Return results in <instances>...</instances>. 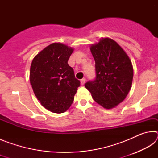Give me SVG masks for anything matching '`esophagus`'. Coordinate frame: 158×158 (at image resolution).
<instances>
[{
	"instance_id": "obj_1",
	"label": "esophagus",
	"mask_w": 158,
	"mask_h": 158,
	"mask_svg": "<svg viewBox=\"0 0 158 158\" xmlns=\"http://www.w3.org/2000/svg\"><path fill=\"white\" fill-rule=\"evenodd\" d=\"M85 82V78H83L82 79H81V81H80V83H81V85H84Z\"/></svg>"
}]
</instances>
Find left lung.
<instances>
[{
    "mask_svg": "<svg viewBox=\"0 0 158 158\" xmlns=\"http://www.w3.org/2000/svg\"><path fill=\"white\" fill-rule=\"evenodd\" d=\"M95 62L96 78L85 87L96 102L106 109L123 101L132 84L133 67L126 52L114 40L102 37L90 46Z\"/></svg>",
    "mask_w": 158,
    "mask_h": 158,
    "instance_id": "1",
    "label": "left lung"
}]
</instances>
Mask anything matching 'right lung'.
I'll use <instances>...</instances> for the list:
<instances>
[{"label":"right lung","instance_id":"add662e5","mask_svg":"<svg viewBox=\"0 0 158 158\" xmlns=\"http://www.w3.org/2000/svg\"><path fill=\"white\" fill-rule=\"evenodd\" d=\"M73 48L60 42L49 44L32 61L30 82L41 105L53 113L61 114L70 107L80 81L68 61Z\"/></svg>","mask_w":158,"mask_h":158}]
</instances>
